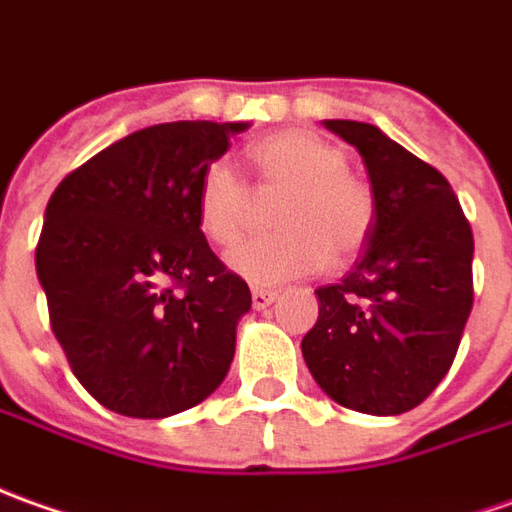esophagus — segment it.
Listing matches in <instances>:
<instances>
[{"mask_svg": "<svg viewBox=\"0 0 512 512\" xmlns=\"http://www.w3.org/2000/svg\"><path fill=\"white\" fill-rule=\"evenodd\" d=\"M274 300H277V291L274 288H252V305H255L257 311L260 308H269Z\"/></svg>", "mask_w": 512, "mask_h": 512, "instance_id": "esophagus-1", "label": "esophagus"}]
</instances>
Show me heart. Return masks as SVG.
<instances>
[{"instance_id": "obj_1", "label": "heart", "mask_w": 512, "mask_h": 512, "mask_svg": "<svg viewBox=\"0 0 512 512\" xmlns=\"http://www.w3.org/2000/svg\"><path fill=\"white\" fill-rule=\"evenodd\" d=\"M260 193H280L271 210V235L243 241L227 257L229 269L255 285H277L325 269L333 257L356 255L370 238L375 201L370 187L347 173L344 154L314 131L285 128L243 151ZM249 190L238 173L212 162L198 179L196 221L215 246L241 238Z\"/></svg>"}]
</instances>
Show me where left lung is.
Segmentation results:
<instances>
[{
	"mask_svg": "<svg viewBox=\"0 0 512 512\" xmlns=\"http://www.w3.org/2000/svg\"><path fill=\"white\" fill-rule=\"evenodd\" d=\"M370 176L367 249L342 283L319 285L302 356L322 392L353 412L401 415L446 378L474 305V235L440 170L378 125L325 120Z\"/></svg>",
	"mask_w": 512,
	"mask_h": 512,
	"instance_id": "8db88e82",
	"label": "left lung"
}]
</instances>
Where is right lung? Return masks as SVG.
Masks as SVG:
<instances>
[{
  "mask_svg": "<svg viewBox=\"0 0 512 512\" xmlns=\"http://www.w3.org/2000/svg\"><path fill=\"white\" fill-rule=\"evenodd\" d=\"M246 123L128 134L55 187L36 246L50 325L83 389L125 417H170L221 387L249 285L196 221L198 179Z\"/></svg>",
  "mask_w": 512,
  "mask_h": 512,
  "instance_id": "obj_1",
  "label": "right lung"
}]
</instances>
